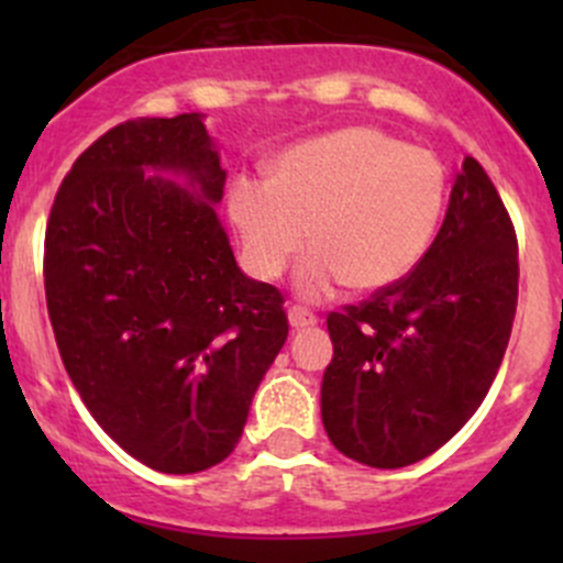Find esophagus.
Segmentation results:
<instances>
[{"label": "esophagus", "instance_id": "1", "mask_svg": "<svg viewBox=\"0 0 563 563\" xmlns=\"http://www.w3.org/2000/svg\"><path fill=\"white\" fill-rule=\"evenodd\" d=\"M288 321H291L294 329H305L313 327L318 318L316 313H310L308 308H302V305H291V308H288Z\"/></svg>", "mask_w": 563, "mask_h": 563}]
</instances>
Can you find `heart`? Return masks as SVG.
<instances>
[{"mask_svg": "<svg viewBox=\"0 0 563 563\" xmlns=\"http://www.w3.org/2000/svg\"><path fill=\"white\" fill-rule=\"evenodd\" d=\"M446 201L439 157L373 128H345L280 155L269 179L236 174L225 207L242 264L277 280L299 250L297 288L318 299L349 283L376 291L402 280L433 242Z\"/></svg>", "mask_w": 563, "mask_h": 563, "instance_id": "1", "label": "heart"}]
</instances>
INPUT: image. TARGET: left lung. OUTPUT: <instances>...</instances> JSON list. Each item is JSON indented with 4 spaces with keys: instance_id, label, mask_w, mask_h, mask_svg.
Instances as JSON below:
<instances>
[{
    "instance_id": "8db88e82",
    "label": "left lung",
    "mask_w": 563,
    "mask_h": 563,
    "mask_svg": "<svg viewBox=\"0 0 563 563\" xmlns=\"http://www.w3.org/2000/svg\"><path fill=\"white\" fill-rule=\"evenodd\" d=\"M518 234L485 168L465 157L444 225L402 280L327 316L329 441L371 468L433 455L485 400L518 310Z\"/></svg>"
}]
</instances>
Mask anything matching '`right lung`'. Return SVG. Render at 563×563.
Listing matches in <instances>:
<instances>
[{
	"instance_id": "add662e5",
	"label": "right lung",
	"mask_w": 563,
	"mask_h": 563,
	"mask_svg": "<svg viewBox=\"0 0 563 563\" xmlns=\"http://www.w3.org/2000/svg\"><path fill=\"white\" fill-rule=\"evenodd\" d=\"M146 165L181 170V191ZM225 172L198 113L139 117L78 155L45 225V305L95 422L163 474H196L240 444L288 338L283 297L236 266L209 203Z\"/></svg>"
}]
</instances>
